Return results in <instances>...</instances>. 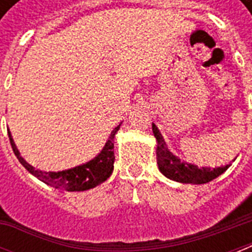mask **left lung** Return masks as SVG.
Masks as SVG:
<instances>
[{"mask_svg": "<svg viewBox=\"0 0 252 252\" xmlns=\"http://www.w3.org/2000/svg\"><path fill=\"white\" fill-rule=\"evenodd\" d=\"M153 133L157 138V163L161 172L170 179L180 182V183H192V184H204L216 179L222 172L227 170L229 166L217 168L201 167L199 168L195 165H189L186 162H182L174 154L170 153L165 146V141L162 138L157 126H152Z\"/></svg>", "mask_w": 252, "mask_h": 252, "instance_id": "1", "label": "left lung"}]
</instances>
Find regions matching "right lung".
Returning a JSON list of instances; mask_svg holds the SVG:
<instances>
[{"label": "right lung", "mask_w": 252, "mask_h": 252, "mask_svg": "<svg viewBox=\"0 0 252 252\" xmlns=\"http://www.w3.org/2000/svg\"><path fill=\"white\" fill-rule=\"evenodd\" d=\"M120 128L119 124L112 132L108 138V141L106 142V145L102 149V152L90 162H87L85 165L77 166L74 168H69V170H64V171H40L29 165L27 162L21 157V154L18 152L17 146L14 144L11 134L9 133L10 144L13 148L14 154L17 156L23 167L32 174L33 176H36L37 179H40L41 182H44L48 186H52L55 188L63 189V191L74 192V191H86L90 188H94L99 186L103 182H106L110 175L114 171V162H115V153H114V137L115 133L118 132Z\"/></svg>", "instance_id": "add662e5"}]
</instances>
